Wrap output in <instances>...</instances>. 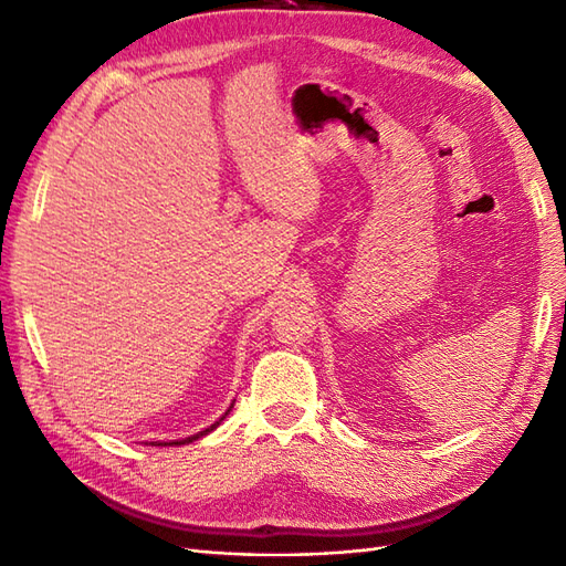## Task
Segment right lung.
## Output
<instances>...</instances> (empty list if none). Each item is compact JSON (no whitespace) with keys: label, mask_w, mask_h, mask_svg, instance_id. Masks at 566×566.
<instances>
[{"label":"right lung","mask_w":566,"mask_h":566,"mask_svg":"<svg viewBox=\"0 0 566 566\" xmlns=\"http://www.w3.org/2000/svg\"><path fill=\"white\" fill-rule=\"evenodd\" d=\"M230 411V409H228ZM220 423V421H218ZM218 423H212L210 426V429H206V431H200V433H196V436H191V438H186V441H171V443H165V446H184V443H191V441H196V438H200V436H206L208 431H212V429H216V426ZM157 446H161V443H157Z\"/></svg>","instance_id":"obj_1"}]
</instances>
